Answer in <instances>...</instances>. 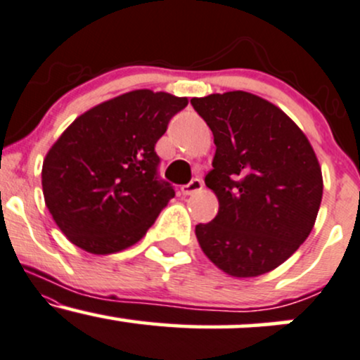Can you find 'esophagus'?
Instances as JSON below:
<instances>
[{
  "instance_id": "34e87169",
  "label": "esophagus",
  "mask_w": 360,
  "mask_h": 360,
  "mask_svg": "<svg viewBox=\"0 0 360 360\" xmlns=\"http://www.w3.org/2000/svg\"><path fill=\"white\" fill-rule=\"evenodd\" d=\"M201 189H202V181L199 179V177H194L191 183L181 188V191H183V194H186V196H191V194H196L201 191Z\"/></svg>"
}]
</instances>
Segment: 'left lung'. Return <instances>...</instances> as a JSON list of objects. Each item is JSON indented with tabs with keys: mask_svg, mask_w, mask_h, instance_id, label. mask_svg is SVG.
<instances>
[{
	"mask_svg": "<svg viewBox=\"0 0 360 360\" xmlns=\"http://www.w3.org/2000/svg\"><path fill=\"white\" fill-rule=\"evenodd\" d=\"M191 103L214 136L205 183L219 201L213 221L196 226L199 246L236 278L268 274L314 228L323 193L317 155L300 127L258 95L235 90Z\"/></svg>",
	"mask_w": 360,
	"mask_h": 360,
	"instance_id": "obj_1",
	"label": "left lung"
}]
</instances>
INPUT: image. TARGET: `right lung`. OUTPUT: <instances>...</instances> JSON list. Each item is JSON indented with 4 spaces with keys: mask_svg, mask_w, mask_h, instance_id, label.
<instances>
[{
    "mask_svg": "<svg viewBox=\"0 0 360 360\" xmlns=\"http://www.w3.org/2000/svg\"><path fill=\"white\" fill-rule=\"evenodd\" d=\"M188 98L132 90L77 117L43 161L51 218L73 245L110 255L136 245L174 198L155 142Z\"/></svg>",
    "mask_w": 360,
    "mask_h": 360,
    "instance_id": "add662e5",
    "label": "right lung"
}]
</instances>
